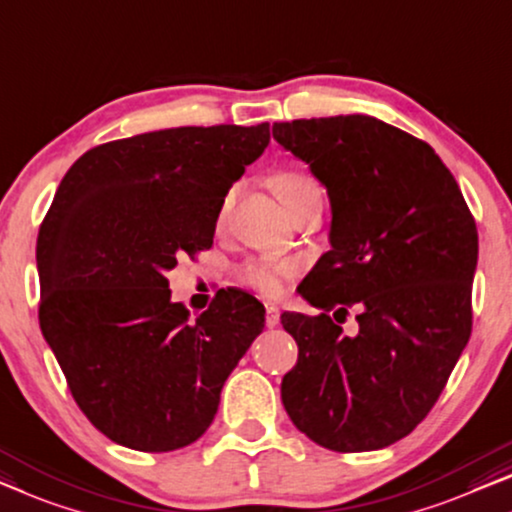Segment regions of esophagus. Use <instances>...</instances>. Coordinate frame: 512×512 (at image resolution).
<instances>
[{"mask_svg": "<svg viewBox=\"0 0 512 512\" xmlns=\"http://www.w3.org/2000/svg\"><path fill=\"white\" fill-rule=\"evenodd\" d=\"M279 307L274 305V302H265V323H268V328H274V325H279Z\"/></svg>", "mask_w": 512, "mask_h": 512, "instance_id": "34e87169", "label": "esophagus"}]
</instances>
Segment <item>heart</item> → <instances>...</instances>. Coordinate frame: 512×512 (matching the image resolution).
<instances>
[{
    "label": "heart",
    "mask_w": 512,
    "mask_h": 512,
    "mask_svg": "<svg viewBox=\"0 0 512 512\" xmlns=\"http://www.w3.org/2000/svg\"><path fill=\"white\" fill-rule=\"evenodd\" d=\"M272 189L277 191L281 203L286 205V210H291L295 203H300L302 198L311 191H318V184L311 180L309 175L300 173V170H284L272 177ZM231 196H226L224 205H221V217H224L228 205H231ZM298 274V265L293 261H274V258H254L244 265L240 277L249 288H254L265 298H274L284 291L286 281H291Z\"/></svg>",
    "instance_id": "obj_1"
}]
</instances>
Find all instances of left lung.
Returning <instances> with one entry per match:
<instances>
[{"mask_svg": "<svg viewBox=\"0 0 512 512\" xmlns=\"http://www.w3.org/2000/svg\"><path fill=\"white\" fill-rule=\"evenodd\" d=\"M272 136L332 207V249L298 288L321 314H281L298 344L281 402L318 446L385 448L425 420L469 342L476 221L439 154L376 117L274 122Z\"/></svg>", "mask_w": 512, "mask_h": 512, "instance_id": "obj_1", "label": "left lung"}]
</instances>
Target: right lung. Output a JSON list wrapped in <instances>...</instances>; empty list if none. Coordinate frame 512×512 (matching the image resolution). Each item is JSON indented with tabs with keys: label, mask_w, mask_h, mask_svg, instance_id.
I'll return each mask as SVG.
<instances>
[{
	"label": "right lung",
	"mask_w": 512,
	"mask_h": 512,
	"mask_svg": "<svg viewBox=\"0 0 512 512\" xmlns=\"http://www.w3.org/2000/svg\"><path fill=\"white\" fill-rule=\"evenodd\" d=\"M270 124L177 127L85 152L39 228V323L80 411L110 441L168 453L201 439L221 388L265 328L242 291L196 321L166 272L210 249L233 182Z\"/></svg>",
	"instance_id": "right-lung-1"
}]
</instances>
